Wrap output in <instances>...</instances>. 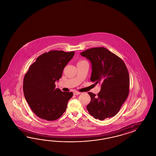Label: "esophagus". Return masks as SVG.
Segmentation results:
<instances>
[{
	"label": "esophagus",
	"mask_w": 156,
	"mask_h": 156,
	"mask_svg": "<svg viewBox=\"0 0 156 156\" xmlns=\"http://www.w3.org/2000/svg\"><path fill=\"white\" fill-rule=\"evenodd\" d=\"M73 94H74V95H76L80 94V92H78V91H74V92H73Z\"/></svg>",
	"instance_id": "esophagus-1"
}]
</instances>
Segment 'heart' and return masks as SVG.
I'll use <instances>...</instances> for the list:
<instances>
[{"instance_id": "b5f03b06", "label": "heart", "mask_w": 156, "mask_h": 156, "mask_svg": "<svg viewBox=\"0 0 156 156\" xmlns=\"http://www.w3.org/2000/svg\"><path fill=\"white\" fill-rule=\"evenodd\" d=\"M80 62H82V61H80Z\"/></svg>"}]
</instances>
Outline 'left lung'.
Wrapping results in <instances>:
<instances>
[{
    "label": "left lung",
    "mask_w": 156,
    "mask_h": 156,
    "mask_svg": "<svg viewBox=\"0 0 156 156\" xmlns=\"http://www.w3.org/2000/svg\"><path fill=\"white\" fill-rule=\"evenodd\" d=\"M91 65L90 80L101 84L97 95L88 93L91 101L87 110L95 119L104 120L118 113L129 92L130 78L122 60L104 47H94L80 52Z\"/></svg>",
    "instance_id": "obj_1"
}]
</instances>
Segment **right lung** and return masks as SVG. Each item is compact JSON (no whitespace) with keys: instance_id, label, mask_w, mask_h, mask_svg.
Wrapping results in <instances>:
<instances>
[{"instance_id":"add662e5","label":"right lung","mask_w":156,"mask_h":156,"mask_svg":"<svg viewBox=\"0 0 156 156\" xmlns=\"http://www.w3.org/2000/svg\"><path fill=\"white\" fill-rule=\"evenodd\" d=\"M75 52L52 50L38 57L24 77V95L30 107L38 117L54 121L66 111L72 92H62L55 82Z\"/></svg>"}]
</instances>
